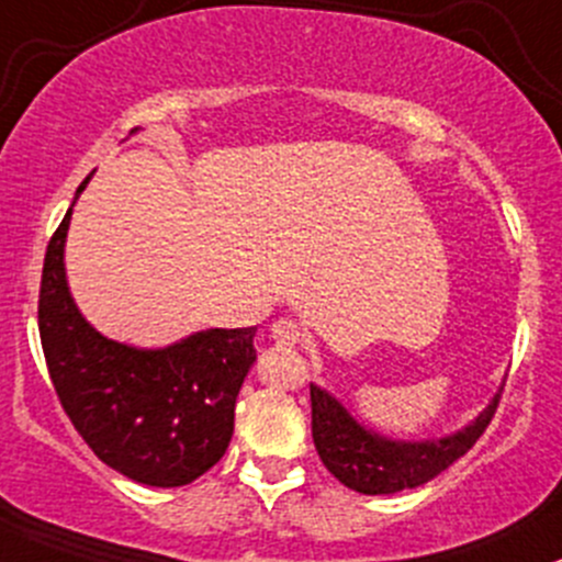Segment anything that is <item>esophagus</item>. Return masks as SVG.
Returning <instances> with one entry per match:
<instances>
[{
    "instance_id": "obj_1",
    "label": "esophagus",
    "mask_w": 562,
    "mask_h": 562,
    "mask_svg": "<svg viewBox=\"0 0 562 562\" xmlns=\"http://www.w3.org/2000/svg\"><path fill=\"white\" fill-rule=\"evenodd\" d=\"M269 333L277 347H295L301 341V328L293 319H277V323H271Z\"/></svg>"
}]
</instances>
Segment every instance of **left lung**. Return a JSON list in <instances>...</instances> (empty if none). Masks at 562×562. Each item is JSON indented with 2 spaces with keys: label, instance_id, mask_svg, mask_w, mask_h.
Segmentation results:
<instances>
[{
  "label": "left lung",
  "instance_id": "left-lung-1",
  "mask_svg": "<svg viewBox=\"0 0 562 562\" xmlns=\"http://www.w3.org/2000/svg\"><path fill=\"white\" fill-rule=\"evenodd\" d=\"M312 390V437L328 472L347 488L366 496L418 488L446 472L477 442L496 413L502 386L470 424L442 437L400 440L368 427L336 394L319 384Z\"/></svg>",
  "mask_w": 562,
  "mask_h": 562
}]
</instances>
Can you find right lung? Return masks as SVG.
<instances>
[{
    "label": "right lung",
    "mask_w": 562,
    "mask_h": 562,
    "mask_svg": "<svg viewBox=\"0 0 562 562\" xmlns=\"http://www.w3.org/2000/svg\"><path fill=\"white\" fill-rule=\"evenodd\" d=\"M90 178L42 269L40 336L53 386L103 464L154 488L189 485L229 448L237 394L256 362V328L194 330L168 347H133L92 328L64 261L74 205Z\"/></svg>",
    "instance_id": "right-lung-1"
}]
</instances>
